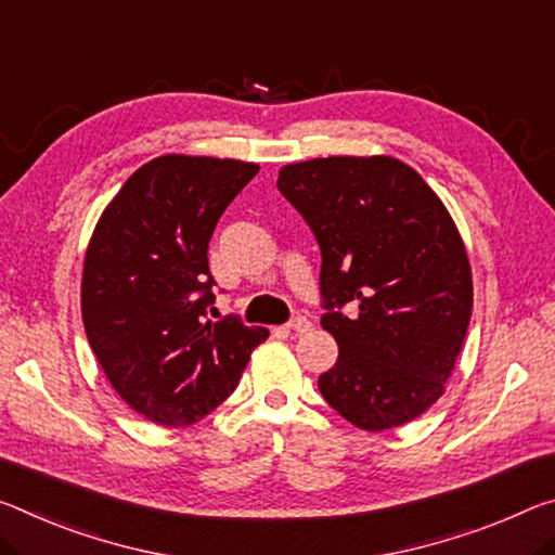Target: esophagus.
I'll return each instance as SVG.
<instances>
[{"label":"esophagus","instance_id":"1","mask_svg":"<svg viewBox=\"0 0 555 555\" xmlns=\"http://www.w3.org/2000/svg\"><path fill=\"white\" fill-rule=\"evenodd\" d=\"M286 331H296V333H306L311 331V321L306 319V315H296L294 321L286 323Z\"/></svg>","mask_w":555,"mask_h":555}]
</instances>
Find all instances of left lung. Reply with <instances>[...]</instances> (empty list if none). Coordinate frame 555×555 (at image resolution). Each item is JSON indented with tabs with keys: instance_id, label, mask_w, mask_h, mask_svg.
Listing matches in <instances>:
<instances>
[{
	"instance_id": "obj_1",
	"label": "left lung",
	"mask_w": 555,
	"mask_h": 555,
	"mask_svg": "<svg viewBox=\"0 0 555 555\" xmlns=\"http://www.w3.org/2000/svg\"><path fill=\"white\" fill-rule=\"evenodd\" d=\"M276 188L321 246V325L338 343L325 402L367 433L420 417L472 319L467 249L442 199L388 155L286 165Z\"/></svg>"
}]
</instances>
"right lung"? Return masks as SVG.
<instances>
[{
    "label": "right lung",
    "instance_id": "right-lung-1",
    "mask_svg": "<svg viewBox=\"0 0 555 555\" xmlns=\"http://www.w3.org/2000/svg\"><path fill=\"white\" fill-rule=\"evenodd\" d=\"M257 172L259 165L242 160L155 157L126 180L88 244V343L120 398L163 427L192 425L230 398L269 336L240 315L207 319L209 240Z\"/></svg>",
    "mask_w": 555,
    "mask_h": 555
}]
</instances>
